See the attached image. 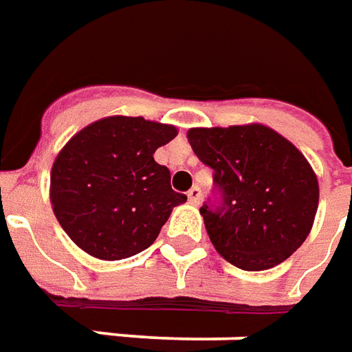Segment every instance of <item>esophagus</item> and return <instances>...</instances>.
Listing matches in <instances>:
<instances>
[{
  "instance_id": "obj_1",
  "label": "esophagus",
  "mask_w": 352,
  "mask_h": 352,
  "mask_svg": "<svg viewBox=\"0 0 352 352\" xmlns=\"http://www.w3.org/2000/svg\"><path fill=\"white\" fill-rule=\"evenodd\" d=\"M188 199L191 204H201V199H203V191H201V188L193 186V188L189 189Z\"/></svg>"
}]
</instances>
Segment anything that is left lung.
Returning a JSON list of instances; mask_svg holds the SVG:
<instances>
[{"instance_id":"8db88e82","label":"left lung","mask_w":352,"mask_h":352,"mask_svg":"<svg viewBox=\"0 0 352 352\" xmlns=\"http://www.w3.org/2000/svg\"><path fill=\"white\" fill-rule=\"evenodd\" d=\"M195 155L214 170L220 204L201 214L214 248L244 271L283 263L307 239L318 180L300 149L263 124L189 129Z\"/></svg>"}]
</instances>
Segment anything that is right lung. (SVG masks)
I'll list each match as a JSON object with an SVG mask.
<instances>
[{"instance_id":"obj_1","label":"right lung","mask_w":352,"mask_h":352,"mask_svg":"<svg viewBox=\"0 0 352 352\" xmlns=\"http://www.w3.org/2000/svg\"><path fill=\"white\" fill-rule=\"evenodd\" d=\"M176 134L172 124L113 116L62 148L51 170L52 212L81 250L113 261L153 244L172 208L188 201L153 159Z\"/></svg>"}]
</instances>
